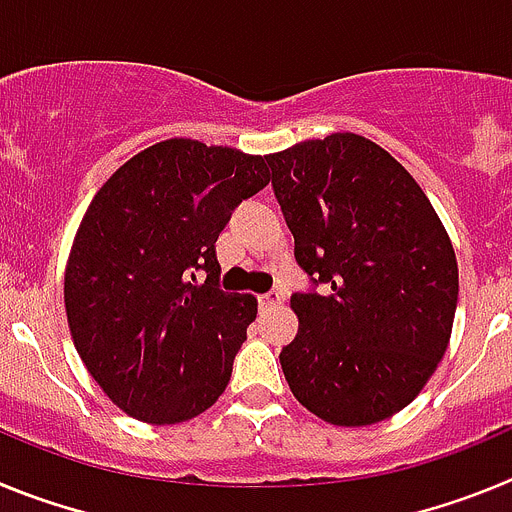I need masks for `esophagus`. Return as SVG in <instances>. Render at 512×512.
I'll list each match as a JSON object with an SVG mask.
<instances>
[{"label":"esophagus","instance_id":"1","mask_svg":"<svg viewBox=\"0 0 512 512\" xmlns=\"http://www.w3.org/2000/svg\"><path fill=\"white\" fill-rule=\"evenodd\" d=\"M277 305H282V297H279V292H266V295H259V310L261 312L274 310Z\"/></svg>","mask_w":512,"mask_h":512}]
</instances>
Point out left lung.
Wrapping results in <instances>:
<instances>
[{
    "instance_id": "8db88e82",
    "label": "left lung",
    "mask_w": 512,
    "mask_h": 512,
    "mask_svg": "<svg viewBox=\"0 0 512 512\" xmlns=\"http://www.w3.org/2000/svg\"><path fill=\"white\" fill-rule=\"evenodd\" d=\"M295 259L325 292L292 295L300 328L284 377L320 420L392 418L446 354L459 297L451 238L413 176L364 135L333 133L269 153Z\"/></svg>"
}]
</instances>
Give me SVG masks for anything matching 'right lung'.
<instances>
[{"mask_svg": "<svg viewBox=\"0 0 512 512\" xmlns=\"http://www.w3.org/2000/svg\"><path fill=\"white\" fill-rule=\"evenodd\" d=\"M266 184L264 156L171 138L130 158L94 194L63 302L81 361L130 418L184 423L228 387L259 302L217 287L215 241Z\"/></svg>", "mask_w": 512, "mask_h": 512, "instance_id": "1", "label": "right lung"}]
</instances>
